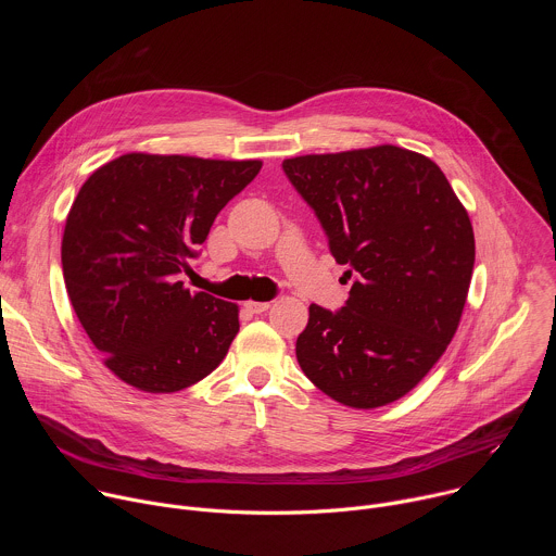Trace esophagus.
Here are the masks:
<instances>
[{
    "label": "esophagus",
    "mask_w": 556,
    "mask_h": 556,
    "mask_svg": "<svg viewBox=\"0 0 556 556\" xmlns=\"http://www.w3.org/2000/svg\"><path fill=\"white\" fill-rule=\"evenodd\" d=\"M244 307L249 312H253V314H262V312H266L270 307V301H247Z\"/></svg>",
    "instance_id": "esophagus-1"
}]
</instances>
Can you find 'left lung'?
Returning <instances> with one entry per match:
<instances>
[{"instance_id":"obj_1","label":"left lung","mask_w":556,"mask_h":556,"mask_svg":"<svg viewBox=\"0 0 556 556\" xmlns=\"http://www.w3.org/2000/svg\"><path fill=\"white\" fill-rule=\"evenodd\" d=\"M281 167L354 277L341 309L309 305L296 339L303 374L354 409L403 399L459 326L475 264L466 208L433 161L403 147L299 155Z\"/></svg>"}]
</instances>
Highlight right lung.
Instances as JSON below:
<instances>
[{"mask_svg":"<svg viewBox=\"0 0 556 556\" xmlns=\"http://www.w3.org/2000/svg\"><path fill=\"white\" fill-rule=\"evenodd\" d=\"M260 169V161L125 153L78 191L61 242L67 296L127 384L172 393L224 361L240 309L178 279L217 213Z\"/></svg>","mask_w":556,"mask_h":556,"instance_id":"right-lung-1","label":"right lung"}]
</instances>
